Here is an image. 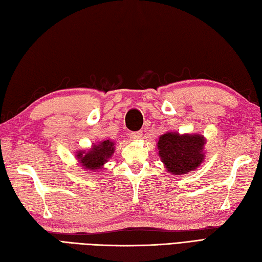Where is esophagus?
<instances>
[{
	"instance_id": "esophagus-1",
	"label": "esophagus",
	"mask_w": 262,
	"mask_h": 262,
	"mask_svg": "<svg viewBox=\"0 0 262 262\" xmlns=\"http://www.w3.org/2000/svg\"><path fill=\"white\" fill-rule=\"evenodd\" d=\"M142 136H143V132L142 130L130 133V138H132V140H141Z\"/></svg>"
}]
</instances>
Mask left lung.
I'll return each instance as SVG.
<instances>
[{
  "label": "left lung",
  "instance_id": "1",
  "mask_svg": "<svg viewBox=\"0 0 262 262\" xmlns=\"http://www.w3.org/2000/svg\"><path fill=\"white\" fill-rule=\"evenodd\" d=\"M206 140L199 134H183L168 132L158 142L159 157L165 170L172 174H186L196 170L205 159Z\"/></svg>",
  "mask_w": 262,
  "mask_h": 262
}]
</instances>
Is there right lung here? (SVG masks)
Listing matches in <instances>:
<instances>
[{
    "label": "right lung",
    "mask_w": 262,
    "mask_h": 262,
    "mask_svg": "<svg viewBox=\"0 0 262 262\" xmlns=\"http://www.w3.org/2000/svg\"><path fill=\"white\" fill-rule=\"evenodd\" d=\"M115 152V143L110 140L101 141L98 144H93L92 147L85 151H79L76 153V159L82 168L86 170H100L108 160L111 159Z\"/></svg>",
    "instance_id": "right-lung-1"
}]
</instances>
